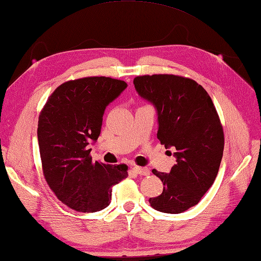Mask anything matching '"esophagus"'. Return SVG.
I'll return each mask as SVG.
<instances>
[{
	"label": "esophagus",
	"mask_w": 261,
	"mask_h": 261,
	"mask_svg": "<svg viewBox=\"0 0 261 261\" xmlns=\"http://www.w3.org/2000/svg\"><path fill=\"white\" fill-rule=\"evenodd\" d=\"M133 170H134L136 174L144 175V176L149 175V173H150L147 167H142V166H134V167H133Z\"/></svg>",
	"instance_id": "34e87169"
}]
</instances>
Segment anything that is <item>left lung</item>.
I'll return each mask as SVG.
<instances>
[{"label":"left lung","instance_id":"left-lung-1","mask_svg":"<svg viewBox=\"0 0 261 261\" xmlns=\"http://www.w3.org/2000/svg\"><path fill=\"white\" fill-rule=\"evenodd\" d=\"M140 96L153 102L159 116L158 138L174 148L170 173L153 170L163 192L149 199L153 209L182 213L200 202L211 188L221 163L224 134L211 97L193 79L177 74L134 78Z\"/></svg>","mask_w":261,"mask_h":261}]
</instances>
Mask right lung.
I'll return each mask as SVG.
<instances>
[{
    "instance_id": "obj_1",
    "label": "right lung",
    "mask_w": 261,
    "mask_h": 261,
    "mask_svg": "<svg viewBox=\"0 0 261 261\" xmlns=\"http://www.w3.org/2000/svg\"><path fill=\"white\" fill-rule=\"evenodd\" d=\"M127 87L111 77H85L57 87L39 115L42 172L52 192L78 212H97L111 203L112 187L127 177L126 164L92 162L91 141L100 134L106 107Z\"/></svg>"
}]
</instances>
